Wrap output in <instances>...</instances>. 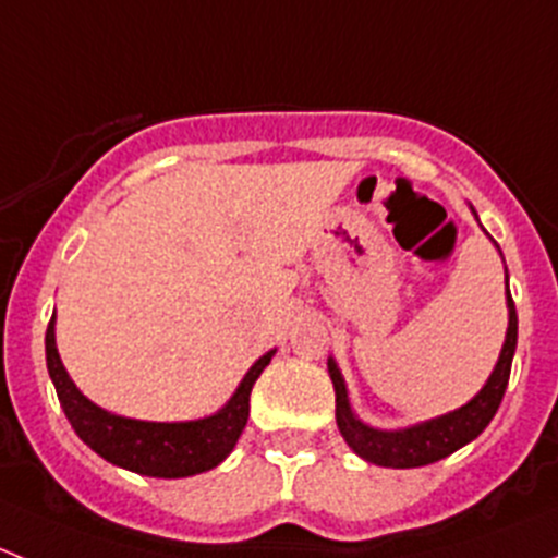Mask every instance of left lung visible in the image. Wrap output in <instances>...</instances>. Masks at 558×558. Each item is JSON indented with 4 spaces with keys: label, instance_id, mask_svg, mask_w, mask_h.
I'll list each match as a JSON object with an SVG mask.
<instances>
[{
    "label": "left lung",
    "instance_id": "left-lung-1",
    "mask_svg": "<svg viewBox=\"0 0 558 558\" xmlns=\"http://www.w3.org/2000/svg\"><path fill=\"white\" fill-rule=\"evenodd\" d=\"M475 213V210H472ZM515 342H519V315H515L513 296L508 289V335H505L502 353L497 359V367L488 375L486 386L475 393L466 404H461L453 413L440 415V418L424 421V424L408 426V429H375L356 418L348 402V388L337 369L335 359H329V378L335 384V415L337 429L345 437L353 453L362 456L364 461L378 466H393V470H410V466L435 464L446 459L461 446L475 440L497 413L499 402L505 397V388L510 380V367H513Z\"/></svg>",
    "mask_w": 558,
    "mask_h": 558
}]
</instances>
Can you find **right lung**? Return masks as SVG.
I'll return each mask as SVG.
<instances>
[{
  "mask_svg": "<svg viewBox=\"0 0 558 558\" xmlns=\"http://www.w3.org/2000/svg\"><path fill=\"white\" fill-rule=\"evenodd\" d=\"M272 356L275 351H267L247 369L238 391L218 413L196 421L159 424V421H137L107 413L83 397L61 364L56 348V315L45 331L48 375L75 435L110 464L148 477H189L221 464L243 435L251 413V388Z\"/></svg>",
  "mask_w": 558,
  "mask_h": 558,
  "instance_id": "obj_1",
  "label": "right lung"
}]
</instances>
